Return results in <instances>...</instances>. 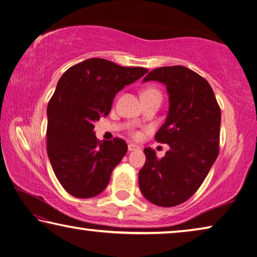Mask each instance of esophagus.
Segmentation results:
<instances>
[{
  "instance_id": "1",
  "label": "esophagus",
  "mask_w": 257,
  "mask_h": 257,
  "mask_svg": "<svg viewBox=\"0 0 257 257\" xmlns=\"http://www.w3.org/2000/svg\"><path fill=\"white\" fill-rule=\"evenodd\" d=\"M138 146L135 145V144H128V151H135L137 150Z\"/></svg>"
}]
</instances>
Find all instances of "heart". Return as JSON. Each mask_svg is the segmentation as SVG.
Here are the masks:
<instances>
[{
  "instance_id": "b5f03b06",
  "label": "heart",
  "mask_w": 257,
  "mask_h": 257,
  "mask_svg": "<svg viewBox=\"0 0 257 257\" xmlns=\"http://www.w3.org/2000/svg\"><path fill=\"white\" fill-rule=\"evenodd\" d=\"M149 95H160L161 96V93L156 88H146L144 92H143L142 96H149ZM133 136L135 138H138L141 135H139V133H133Z\"/></svg>"
}]
</instances>
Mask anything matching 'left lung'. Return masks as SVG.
Returning a JSON list of instances; mask_svg holds the SVG:
<instances>
[{"label": "left lung", "mask_w": 257, "mask_h": 257, "mask_svg": "<svg viewBox=\"0 0 257 257\" xmlns=\"http://www.w3.org/2000/svg\"><path fill=\"white\" fill-rule=\"evenodd\" d=\"M167 86L169 112L155 135L156 142L169 144L159 159L151 147L144 150L146 162L138 173L139 188L155 205L171 207L196 193L219 154L221 110L210 84L182 66L161 67L144 81Z\"/></svg>", "instance_id": "8db88e82"}]
</instances>
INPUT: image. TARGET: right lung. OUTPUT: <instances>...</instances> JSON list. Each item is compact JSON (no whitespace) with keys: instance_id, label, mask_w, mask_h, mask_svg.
I'll return each instance as SVG.
<instances>
[{"instance_id":"right-lung-1","label":"right lung","mask_w":257,"mask_h":257,"mask_svg":"<svg viewBox=\"0 0 257 257\" xmlns=\"http://www.w3.org/2000/svg\"><path fill=\"white\" fill-rule=\"evenodd\" d=\"M149 71L88 59L63 73L47 105V154L64 189L78 198L101 194L127 153L121 138L99 142L94 122L111 111L115 94Z\"/></svg>"}]
</instances>
